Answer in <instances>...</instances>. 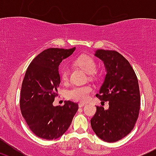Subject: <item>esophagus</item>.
Returning <instances> with one entry per match:
<instances>
[{
    "mask_svg": "<svg viewBox=\"0 0 156 156\" xmlns=\"http://www.w3.org/2000/svg\"><path fill=\"white\" fill-rule=\"evenodd\" d=\"M85 105H86V103H79L78 106H79V107H82V106H85Z\"/></svg>",
    "mask_w": 156,
    "mask_h": 156,
    "instance_id": "34e87169",
    "label": "esophagus"
}]
</instances>
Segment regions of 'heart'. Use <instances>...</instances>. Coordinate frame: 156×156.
I'll use <instances>...</instances> for the list:
<instances>
[{
    "label": "heart",
    "mask_w": 156,
    "mask_h": 156,
    "mask_svg": "<svg viewBox=\"0 0 156 156\" xmlns=\"http://www.w3.org/2000/svg\"><path fill=\"white\" fill-rule=\"evenodd\" d=\"M75 63L89 75L94 73L97 69V63L95 60L87 55L78 56L75 60ZM59 74L62 81H66L68 80L69 70L67 67H61ZM92 90V87L90 85H74L67 90L66 94L68 98L71 100L75 101H85Z\"/></svg>",
    "instance_id": "heart-1"
}]
</instances>
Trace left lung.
Instances as JSON below:
<instances>
[{
    "instance_id": "left-lung-1",
    "label": "left lung",
    "mask_w": 156,
    "mask_h": 156,
    "mask_svg": "<svg viewBox=\"0 0 156 156\" xmlns=\"http://www.w3.org/2000/svg\"><path fill=\"white\" fill-rule=\"evenodd\" d=\"M94 56L101 59L106 74L97 98L108 102V108L97 106L90 120L98 137L108 143L127 136L134 127L140 106L138 80L128 61L115 50H97Z\"/></svg>"
}]
</instances>
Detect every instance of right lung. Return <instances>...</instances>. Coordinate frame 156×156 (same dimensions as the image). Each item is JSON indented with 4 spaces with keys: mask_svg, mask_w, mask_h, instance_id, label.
Here are the masks:
<instances>
[{
    "mask_svg": "<svg viewBox=\"0 0 156 156\" xmlns=\"http://www.w3.org/2000/svg\"><path fill=\"white\" fill-rule=\"evenodd\" d=\"M72 49L49 48L39 53L26 70L21 88L20 109L31 131L40 138L53 140L69 129L78 103L65 101L53 105L60 84L59 66L73 53Z\"/></svg>",
    "mask_w": 156,
    "mask_h": 156,
    "instance_id": "1",
    "label": "right lung"
}]
</instances>
